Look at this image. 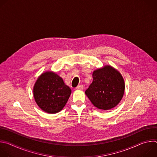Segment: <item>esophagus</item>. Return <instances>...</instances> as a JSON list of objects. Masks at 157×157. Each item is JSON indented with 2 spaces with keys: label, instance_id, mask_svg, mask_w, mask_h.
Segmentation results:
<instances>
[{
  "label": "esophagus",
  "instance_id": "obj_1",
  "mask_svg": "<svg viewBox=\"0 0 157 157\" xmlns=\"http://www.w3.org/2000/svg\"><path fill=\"white\" fill-rule=\"evenodd\" d=\"M76 89H78V90H82L83 89V86L82 85H78L76 87Z\"/></svg>",
  "mask_w": 157,
  "mask_h": 157
}]
</instances>
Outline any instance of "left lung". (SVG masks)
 Instances as JSON below:
<instances>
[{
    "label": "left lung",
    "instance_id": "obj_1",
    "mask_svg": "<svg viewBox=\"0 0 157 157\" xmlns=\"http://www.w3.org/2000/svg\"><path fill=\"white\" fill-rule=\"evenodd\" d=\"M93 81L85 94L92 104L101 110H109L121 101L125 83L121 74L109 65L94 71Z\"/></svg>",
    "mask_w": 157,
    "mask_h": 157
}]
</instances>
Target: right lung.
<instances>
[{
    "label": "right lung",
    "instance_id": "right-lung-1",
    "mask_svg": "<svg viewBox=\"0 0 157 157\" xmlns=\"http://www.w3.org/2000/svg\"><path fill=\"white\" fill-rule=\"evenodd\" d=\"M71 93V89L55 73L47 71L37 79L33 87V96L39 107L49 114L63 109Z\"/></svg>",
    "mask_w": 157,
    "mask_h": 157
}]
</instances>
